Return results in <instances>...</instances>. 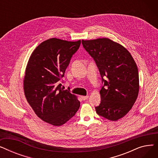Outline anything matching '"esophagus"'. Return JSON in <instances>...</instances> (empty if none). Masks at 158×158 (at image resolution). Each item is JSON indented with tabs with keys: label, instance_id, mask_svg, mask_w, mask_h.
Returning a JSON list of instances; mask_svg holds the SVG:
<instances>
[{
	"label": "esophagus",
	"instance_id": "esophagus-1",
	"mask_svg": "<svg viewBox=\"0 0 158 158\" xmlns=\"http://www.w3.org/2000/svg\"><path fill=\"white\" fill-rule=\"evenodd\" d=\"M88 97H89L88 95H86V96H81V98H82L83 101L87 100V99L88 98Z\"/></svg>",
	"mask_w": 158,
	"mask_h": 158
}]
</instances>
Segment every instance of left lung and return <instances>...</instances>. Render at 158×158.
Returning <instances> with one entry per match:
<instances>
[{
	"label": "left lung",
	"mask_w": 158,
	"mask_h": 158,
	"mask_svg": "<svg viewBox=\"0 0 158 158\" xmlns=\"http://www.w3.org/2000/svg\"><path fill=\"white\" fill-rule=\"evenodd\" d=\"M100 72L103 86L97 113L110 120L123 117L132 108L139 92L136 64L127 50L108 38L82 40Z\"/></svg>",
	"instance_id": "1"
}]
</instances>
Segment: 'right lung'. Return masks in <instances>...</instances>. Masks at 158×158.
Instances as JSON below:
<instances>
[{
    "label": "right lung",
    "mask_w": 158,
    "mask_h": 158,
    "mask_svg": "<svg viewBox=\"0 0 158 158\" xmlns=\"http://www.w3.org/2000/svg\"><path fill=\"white\" fill-rule=\"evenodd\" d=\"M80 45L81 40L48 39L35 48L27 65L25 96L38 117L55 126L69 121L80 107L77 97L61 88L59 82Z\"/></svg>",
    "instance_id": "add662e5"
}]
</instances>
